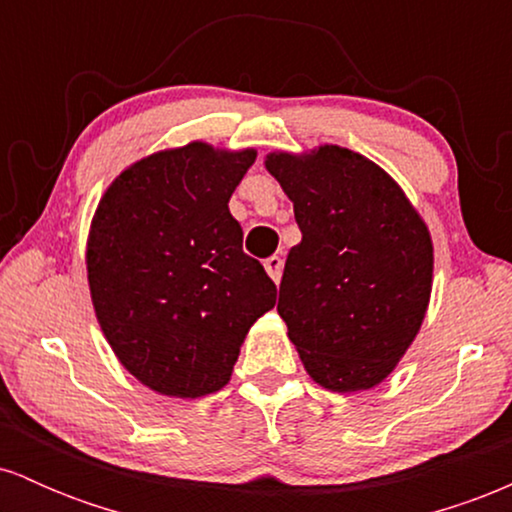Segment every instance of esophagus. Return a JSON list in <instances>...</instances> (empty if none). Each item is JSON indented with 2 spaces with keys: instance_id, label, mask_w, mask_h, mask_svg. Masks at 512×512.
Returning <instances> with one entry per match:
<instances>
[{
  "instance_id": "34e87169",
  "label": "esophagus",
  "mask_w": 512,
  "mask_h": 512,
  "mask_svg": "<svg viewBox=\"0 0 512 512\" xmlns=\"http://www.w3.org/2000/svg\"><path fill=\"white\" fill-rule=\"evenodd\" d=\"M264 269H267V274L272 276L274 284H279L281 272H284V260H281V257L272 255V257H269V260H264Z\"/></svg>"
}]
</instances>
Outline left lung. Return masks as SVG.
Segmentation results:
<instances>
[{
  "instance_id": "8db88e82",
  "label": "left lung",
  "mask_w": 512,
  "mask_h": 512,
  "mask_svg": "<svg viewBox=\"0 0 512 512\" xmlns=\"http://www.w3.org/2000/svg\"><path fill=\"white\" fill-rule=\"evenodd\" d=\"M264 168L293 202L303 233L286 257L276 310L305 373L339 395L380 385L431 301L424 216L387 170L344 146L269 151Z\"/></svg>"
}]
</instances>
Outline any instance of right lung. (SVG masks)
I'll return each mask as SVG.
<instances>
[{
  "label": "right lung",
  "mask_w": 512,
  "mask_h": 512,
  "mask_svg": "<svg viewBox=\"0 0 512 512\" xmlns=\"http://www.w3.org/2000/svg\"><path fill=\"white\" fill-rule=\"evenodd\" d=\"M255 149L202 139L139 158L110 182L86 240L96 320L139 383L199 399L231 380L240 346L276 303L264 267L243 252L228 199Z\"/></svg>",
  "instance_id": "1"
}]
</instances>
